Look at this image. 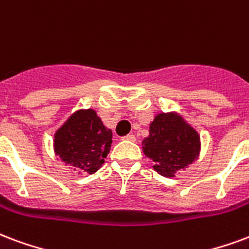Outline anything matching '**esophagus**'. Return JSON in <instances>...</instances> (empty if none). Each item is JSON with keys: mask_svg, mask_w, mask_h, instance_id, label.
<instances>
[{"mask_svg": "<svg viewBox=\"0 0 249 249\" xmlns=\"http://www.w3.org/2000/svg\"><path fill=\"white\" fill-rule=\"evenodd\" d=\"M123 139L126 140V141H130V142H134V141H136V137H134L133 134H128V136H125Z\"/></svg>", "mask_w": 249, "mask_h": 249, "instance_id": "obj_1", "label": "esophagus"}]
</instances>
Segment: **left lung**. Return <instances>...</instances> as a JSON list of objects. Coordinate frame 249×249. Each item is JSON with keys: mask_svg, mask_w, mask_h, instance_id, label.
I'll use <instances>...</instances> for the list:
<instances>
[{"mask_svg": "<svg viewBox=\"0 0 249 249\" xmlns=\"http://www.w3.org/2000/svg\"><path fill=\"white\" fill-rule=\"evenodd\" d=\"M145 156L154 161V170L163 177H174L199 156L200 139L194 128L176 113H160L142 141Z\"/></svg>", "mask_w": 249, "mask_h": 249, "instance_id": "8db88e82", "label": "left lung"}]
</instances>
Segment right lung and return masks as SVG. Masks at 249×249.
Wrapping results in <instances>:
<instances>
[{"label": "right lung", "mask_w": 249, "mask_h": 249, "mask_svg": "<svg viewBox=\"0 0 249 249\" xmlns=\"http://www.w3.org/2000/svg\"><path fill=\"white\" fill-rule=\"evenodd\" d=\"M110 143L112 130L103 125L93 109L76 110L54 136L55 154L79 173H96L109 153Z\"/></svg>", "instance_id": "right-lung-1"}]
</instances>
